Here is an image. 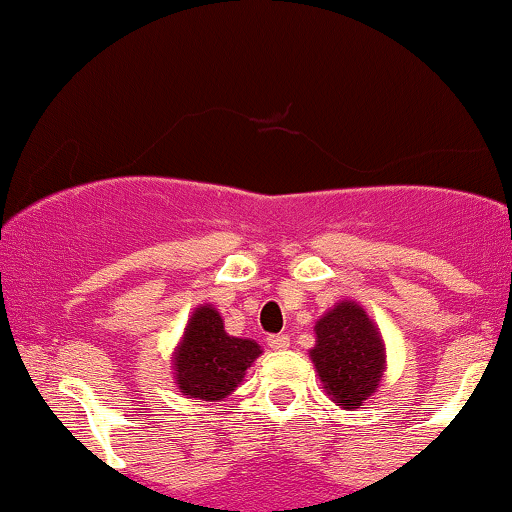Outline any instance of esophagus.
<instances>
[{
	"mask_svg": "<svg viewBox=\"0 0 512 512\" xmlns=\"http://www.w3.org/2000/svg\"><path fill=\"white\" fill-rule=\"evenodd\" d=\"M268 345L275 349V352H284V349L291 345V338H289V335H284V333L282 335H270Z\"/></svg>",
	"mask_w": 512,
	"mask_h": 512,
	"instance_id": "obj_1",
	"label": "esophagus"
}]
</instances>
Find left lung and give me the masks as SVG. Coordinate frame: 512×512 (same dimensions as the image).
<instances>
[{
    "instance_id": "1",
    "label": "left lung",
    "mask_w": 512,
    "mask_h": 512,
    "mask_svg": "<svg viewBox=\"0 0 512 512\" xmlns=\"http://www.w3.org/2000/svg\"><path fill=\"white\" fill-rule=\"evenodd\" d=\"M317 345L310 359L326 394L354 410L377 391L384 373L382 335L361 305L342 300L314 326Z\"/></svg>"
}]
</instances>
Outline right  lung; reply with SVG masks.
<instances>
[{
	"label": "right lung",
	"mask_w": 512,
	"mask_h": 512,
	"mask_svg": "<svg viewBox=\"0 0 512 512\" xmlns=\"http://www.w3.org/2000/svg\"><path fill=\"white\" fill-rule=\"evenodd\" d=\"M258 354L261 347L254 340L228 335L221 314L212 305H200L174 349V380L186 398L221 401L235 391Z\"/></svg>",
	"instance_id": "add662e5"
}]
</instances>
